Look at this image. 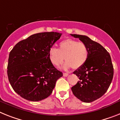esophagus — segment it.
<instances>
[{
	"label": "esophagus",
	"instance_id": "esophagus-1",
	"mask_svg": "<svg viewBox=\"0 0 120 120\" xmlns=\"http://www.w3.org/2000/svg\"><path fill=\"white\" fill-rule=\"evenodd\" d=\"M63 76H64V77H67V76L68 75V73H65V72H63Z\"/></svg>",
	"mask_w": 120,
	"mask_h": 120
}]
</instances>
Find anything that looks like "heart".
<instances>
[{
	"label": "heart",
	"mask_w": 120,
	"mask_h": 120,
	"mask_svg": "<svg viewBox=\"0 0 120 120\" xmlns=\"http://www.w3.org/2000/svg\"><path fill=\"white\" fill-rule=\"evenodd\" d=\"M88 48L85 43L72 39H66L60 42L59 49L51 48L49 56L51 63L55 66H59L64 59L66 62L63 68L68 69H79L85 65L88 57Z\"/></svg>",
	"instance_id": "obj_1"
}]
</instances>
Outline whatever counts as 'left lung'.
I'll list each match as a JSON object with an SVG mask.
<instances>
[{
  "mask_svg": "<svg viewBox=\"0 0 120 120\" xmlns=\"http://www.w3.org/2000/svg\"><path fill=\"white\" fill-rule=\"evenodd\" d=\"M79 38L88 48L85 65L74 71L80 79L71 88L75 97L84 102H91L105 94L112 82L113 67L110 55L99 43L85 35L71 34Z\"/></svg>",
  "mask_w": 120,
  "mask_h": 120,
  "instance_id": "left-lung-1",
  "label": "left lung"
}]
</instances>
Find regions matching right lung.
Returning <instances> with one entry per match:
<instances>
[{
    "label": "right lung",
    "instance_id": "obj_1",
    "mask_svg": "<svg viewBox=\"0 0 120 120\" xmlns=\"http://www.w3.org/2000/svg\"><path fill=\"white\" fill-rule=\"evenodd\" d=\"M62 34L43 32L19 41L10 52L7 74L16 93L24 99L39 101L50 96L63 73L51 63V49Z\"/></svg>",
    "mask_w": 120,
    "mask_h": 120
}]
</instances>
